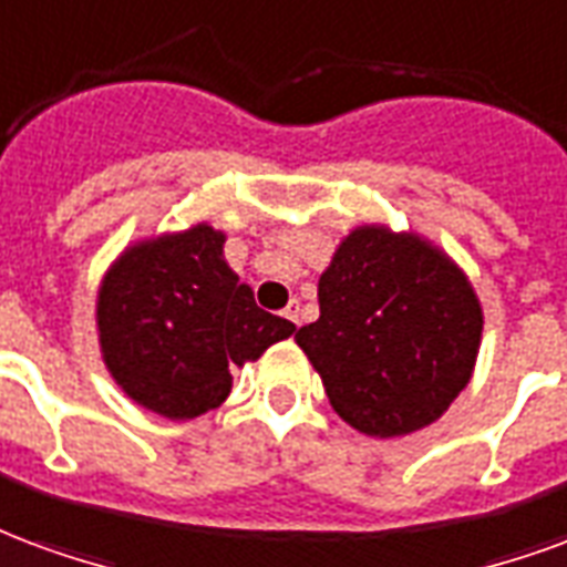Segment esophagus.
<instances>
[{"label":"esophagus","instance_id":"esophagus-1","mask_svg":"<svg viewBox=\"0 0 567 567\" xmlns=\"http://www.w3.org/2000/svg\"><path fill=\"white\" fill-rule=\"evenodd\" d=\"M284 317H287L292 326H299L301 323V305H299V301H289L287 308H284Z\"/></svg>","mask_w":567,"mask_h":567}]
</instances>
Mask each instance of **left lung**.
I'll return each mask as SVG.
<instances>
[{
	"mask_svg": "<svg viewBox=\"0 0 567 567\" xmlns=\"http://www.w3.org/2000/svg\"><path fill=\"white\" fill-rule=\"evenodd\" d=\"M320 320L296 341L341 420L374 437L435 423L477 359L483 313L447 256L416 235L362 226L338 247L320 287Z\"/></svg>",
	"mask_w": 567,
	"mask_h": 567,
	"instance_id": "obj_1",
	"label": "left lung"
}]
</instances>
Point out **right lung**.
<instances>
[{
  "label": "right lung",
  "mask_w": 567,
  "mask_h": 567,
  "mask_svg": "<svg viewBox=\"0 0 567 567\" xmlns=\"http://www.w3.org/2000/svg\"><path fill=\"white\" fill-rule=\"evenodd\" d=\"M292 332L226 266L210 226L132 247L99 292L105 365L126 395L168 420L217 408L233 390L229 369Z\"/></svg>",
  "instance_id": "1"
}]
</instances>
